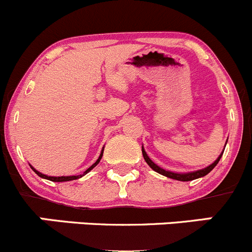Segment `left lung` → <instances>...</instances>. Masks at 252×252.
Returning a JSON list of instances; mask_svg holds the SVG:
<instances>
[{"mask_svg": "<svg viewBox=\"0 0 252 252\" xmlns=\"http://www.w3.org/2000/svg\"><path fill=\"white\" fill-rule=\"evenodd\" d=\"M141 151H143V156H144V158H145L146 163H148V165L150 166V167L153 168L154 171H156V172H158V173H161V175L166 176V177L173 178V180H177V181H192V180H196V178L203 177V176H206L207 173H209L212 170H213L214 167H216L217 163H218L219 160H220L221 155H223V154H221V155L219 156V158H217V160L214 161L212 165H209L208 167L203 168V170H198V171H194V172H188V173H175V172H171V171H166V170H163V168L158 167L156 163H154L153 161L150 160V158L146 155L145 150H144L143 148H141Z\"/></svg>", "mask_w": 252, "mask_h": 252, "instance_id": "1", "label": "left lung"}]
</instances>
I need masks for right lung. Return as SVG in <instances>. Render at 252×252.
<instances>
[{
	"label": "right lung",
	"instance_id": "right-lung-1",
	"mask_svg": "<svg viewBox=\"0 0 252 252\" xmlns=\"http://www.w3.org/2000/svg\"><path fill=\"white\" fill-rule=\"evenodd\" d=\"M102 155H103V150H102L101 155H99V158H97V161H96V162H94V165L91 166V167H89V168H87V170L85 171V172H84V175H86V173L89 172V171H91L92 168H94V166H96L97 163L99 162V161H101V158H102ZM32 170H33L34 172L36 173V175H38V176H40V177H43V178H46V180L54 181V182H65V181H72V180H77V178H80V177H82V176H84V175H79V176H59V177H51V176H46V175H43V173H40V172H39V171H36L35 168H34V167H32Z\"/></svg>",
	"mask_w": 252,
	"mask_h": 252
}]
</instances>
